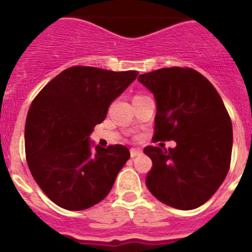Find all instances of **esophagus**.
Instances as JSON below:
<instances>
[{"mask_svg":"<svg viewBox=\"0 0 252 252\" xmlns=\"http://www.w3.org/2000/svg\"><path fill=\"white\" fill-rule=\"evenodd\" d=\"M141 153H142V150H141V149H139V148H132V149H131V150H130L131 158L139 157V155H141Z\"/></svg>","mask_w":252,"mask_h":252,"instance_id":"1","label":"esophagus"}]
</instances>
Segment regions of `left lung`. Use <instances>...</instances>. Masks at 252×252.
I'll return each mask as SVG.
<instances>
[{"label": "left lung", "mask_w": 252, "mask_h": 252, "mask_svg": "<svg viewBox=\"0 0 252 252\" xmlns=\"http://www.w3.org/2000/svg\"><path fill=\"white\" fill-rule=\"evenodd\" d=\"M157 101L155 141L174 140V149L146 146L153 161L146 187L177 209L206 203L223 183L232 153V122L212 83L192 68H162L139 75Z\"/></svg>", "instance_id": "obj_1"}]
</instances>
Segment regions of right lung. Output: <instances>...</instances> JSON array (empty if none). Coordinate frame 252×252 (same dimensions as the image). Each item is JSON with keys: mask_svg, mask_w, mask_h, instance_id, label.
<instances>
[{"mask_svg": "<svg viewBox=\"0 0 252 252\" xmlns=\"http://www.w3.org/2000/svg\"><path fill=\"white\" fill-rule=\"evenodd\" d=\"M137 74L70 66L31 103L25 125L26 161L41 190L62 208L83 211L99 203L130 159L124 145L93 150L90 135Z\"/></svg>", "mask_w": 252, "mask_h": 252, "instance_id": "obj_1", "label": "right lung"}]
</instances>
